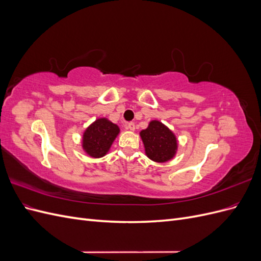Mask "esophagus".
Returning <instances> with one entry per match:
<instances>
[{
    "label": "esophagus",
    "mask_w": 261,
    "mask_h": 261,
    "mask_svg": "<svg viewBox=\"0 0 261 261\" xmlns=\"http://www.w3.org/2000/svg\"><path fill=\"white\" fill-rule=\"evenodd\" d=\"M126 126H127V128H128L129 130H132V132L135 130V123H134V122L127 123V125H126Z\"/></svg>",
    "instance_id": "esophagus-1"
}]
</instances>
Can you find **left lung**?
<instances>
[{"mask_svg":"<svg viewBox=\"0 0 261 261\" xmlns=\"http://www.w3.org/2000/svg\"><path fill=\"white\" fill-rule=\"evenodd\" d=\"M145 146V152L154 162H167L175 155L177 139L169 127L159 121H151L148 127L140 132Z\"/></svg>","mask_w":261,"mask_h":261,"instance_id":"1","label":"left lung"}]
</instances>
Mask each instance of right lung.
Returning <instances> with one entry per match:
<instances>
[{
    "label": "right lung",
    "instance_id": "1",
    "mask_svg": "<svg viewBox=\"0 0 261 261\" xmlns=\"http://www.w3.org/2000/svg\"><path fill=\"white\" fill-rule=\"evenodd\" d=\"M120 128L106 117L98 118L86 128L83 135V149L92 158L105 156L117 137Z\"/></svg>",
    "mask_w": 261,
    "mask_h": 261
}]
</instances>
